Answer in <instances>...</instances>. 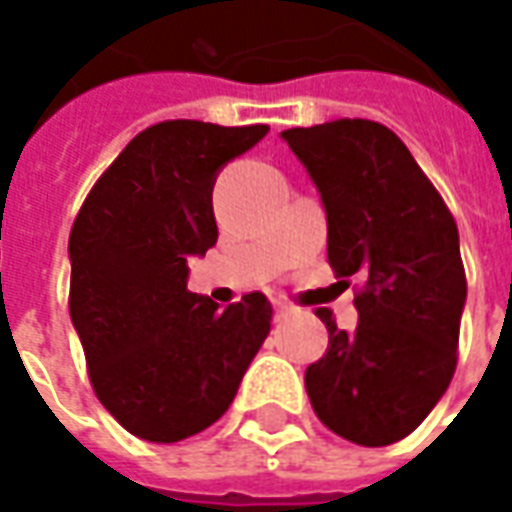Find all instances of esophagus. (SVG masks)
Segmentation results:
<instances>
[{
  "label": "esophagus",
  "mask_w": 512,
  "mask_h": 512,
  "mask_svg": "<svg viewBox=\"0 0 512 512\" xmlns=\"http://www.w3.org/2000/svg\"><path fill=\"white\" fill-rule=\"evenodd\" d=\"M293 313V307L291 305H277V321H282V318H288Z\"/></svg>",
  "instance_id": "34e87169"
}]
</instances>
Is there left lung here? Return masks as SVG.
<instances>
[{
  "label": "left lung",
  "mask_w": 512,
  "mask_h": 512,
  "mask_svg": "<svg viewBox=\"0 0 512 512\" xmlns=\"http://www.w3.org/2000/svg\"><path fill=\"white\" fill-rule=\"evenodd\" d=\"M282 138L321 194L335 277H363L352 335L318 313L330 346L305 371L310 405L346 441H402L457 366L466 271L455 216L385 124L338 119Z\"/></svg>",
  "instance_id": "1"
}]
</instances>
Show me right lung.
<instances>
[{"mask_svg":"<svg viewBox=\"0 0 512 512\" xmlns=\"http://www.w3.org/2000/svg\"><path fill=\"white\" fill-rule=\"evenodd\" d=\"M266 124L160 121L85 196L69 235V310L99 402L152 443L207 430L271 330L260 291L221 310L188 291V257L219 238L213 185Z\"/></svg>","mask_w":512,"mask_h":512,"instance_id":"1","label":"right lung"}]
</instances>
